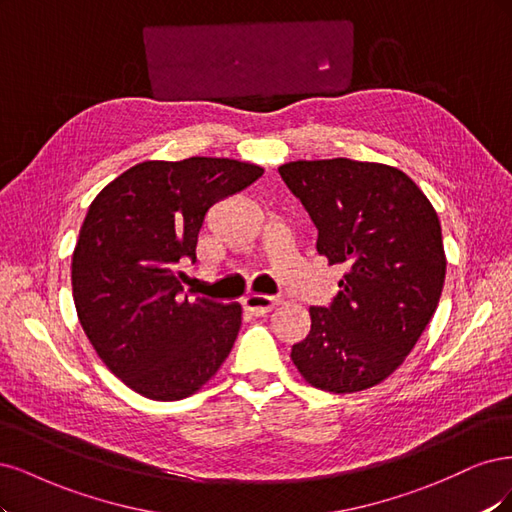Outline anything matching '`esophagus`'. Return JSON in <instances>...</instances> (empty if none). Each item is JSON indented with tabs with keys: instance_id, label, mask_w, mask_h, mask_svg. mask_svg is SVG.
Returning a JSON list of instances; mask_svg holds the SVG:
<instances>
[{
	"instance_id": "obj_1",
	"label": "esophagus",
	"mask_w": 512,
	"mask_h": 512,
	"mask_svg": "<svg viewBox=\"0 0 512 512\" xmlns=\"http://www.w3.org/2000/svg\"><path fill=\"white\" fill-rule=\"evenodd\" d=\"M242 306H244L246 312H251V315L261 317V315H268L270 310H274L278 306V300L270 298V295L251 293V295H246V298L242 300Z\"/></svg>"
}]
</instances>
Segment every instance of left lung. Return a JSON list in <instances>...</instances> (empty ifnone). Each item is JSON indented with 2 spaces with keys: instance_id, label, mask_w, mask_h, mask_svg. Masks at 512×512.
Returning a JSON list of instances; mask_svg holds the SVG:
<instances>
[{
  "instance_id": "obj_1",
  "label": "left lung",
  "mask_w": 512,
  "mask_h": 512,
  "mask_svg": "<svg viewBox=\"0 0 512 512\" xmlns=\"http://www.w3.org/2000/svg\"><path fill=\"white\" fill-rule=\"evenodd\" d=\"M319 229L317 251L342 266L332 306H310V334L291 359L329 393L383 383L415 349L444 287L438 214L402 170L346 157L278 168Z\"/></svg>"
}]
</instances>
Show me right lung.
<instances>
[{
  "label": "right lung",
  "instance_id": "obj_1",
  "mask_svg": "<svg viewBox=\"0 0 512 512\" xmlns=\"http://www.w3.org/2000/svg\"><path fill=\"white\" fill-rule=\"evenodd\" d=\"M261 174L227 157L151 159L91 202L72 255L78 321L106 368L144 398H189L232 353L242 306L180 302L178 263L195 261L206 212Z\"/></svg>",
  "mask_w": 512,
  "mask_h": 512
}]
</instances>
